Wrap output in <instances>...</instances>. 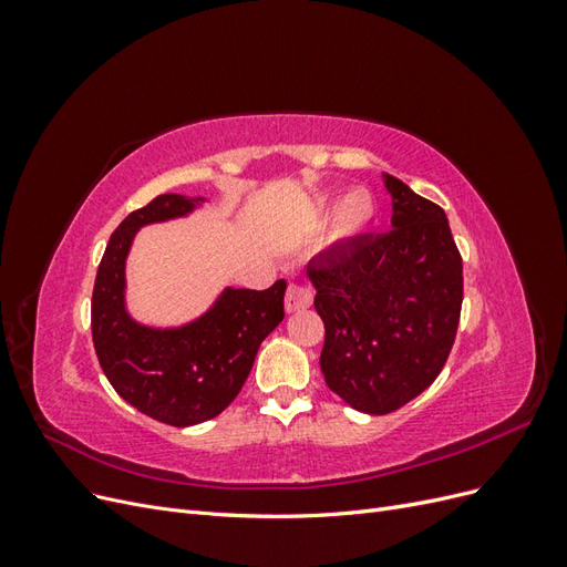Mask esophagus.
Masks as SVG:
<instances>
[{
  "label": "esophagus",
  "instance_id": "34e87169",
  "mask_svg": "<svg viewBox=\"0 0 567 567\" xmlns=\"http://www.w3.org/2000/svg\"><path fill=\"white\" fill-rule=\"evenodd\" d=\"M286 312H300L312 305V290L300 284H290L286 290Z\"/></svg>",
  "mask_w": 567,
  "mask_h": 567
}]
</instances>
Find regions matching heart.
Masks as SVG:
<instances>
[{"mask_svg": "<svg viewBox=\"0 0 567 567\" xmlns=\"http://www.w3.org/2000/svg\"><path fill=\"white\" fill-rule=\"evenodd\" d=\"M333 196L331 194H321L317 198V215H326L331 210ZM373 200L367 192H350L346 198L340 200V205L333 213L331 221V241H352L359 234H364V229L371 225L373 219Z\"/></svg>", "mask_w": 567, "mask_h": 567, "instance_id": "1", "label": "heart"}]
</instances>
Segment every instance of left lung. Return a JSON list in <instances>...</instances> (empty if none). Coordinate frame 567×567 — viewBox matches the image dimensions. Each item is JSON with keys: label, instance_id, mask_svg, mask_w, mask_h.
<instances>
[{"label": "left lung", "instance_id": "left-lung-1", "mask_svg": "<svg viewBox=\"0 0 567 567\" xmlns=\"http://www.w3.org/2000/svg\"><path fill=\"white\" fill-rule=\"evenodd\" d=\"M390 231L367 234L307 265L326 340L321 373L338 398L383 416L431 385L454 346L463 262L440 205L383 175Z\"/></svg>", "mask_w": 567, "mask_h": 567}]
</instances>
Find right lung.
Listing matches in <instances>:
<instances>
[{
    "label": "right lung",
    "mask_w": 567,
    "mask_h": 567,
    "mask_svg": "<svg viewBox=\"0 0 567 567\" xmlns=\"http://www.w3.org/2000/svg\"><path fill=\"white\" fill-rule=\"evenodd\" d=\"M208 198L163 194L113 231L96 271L92 336L113 390L142 414L188 427L210 421L241 392L262 340L284 321L286 281L267 290L225 286L198 317L156 326L127 305V257L144 227L186 219Z\"/></svg>",
    "instance_id": "1"
}]
</instances>
